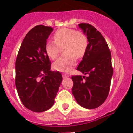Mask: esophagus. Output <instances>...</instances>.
<instances>
[{
	"instance_id": "1",
	"label": "esophagus",
	"mask_w": 133,
	"mask_h": 133,
	"mask_svg": "<svg viewBox=\"0 0 133 133\" xmlns=\"http://www.w3.org/2000/svg\"><path fill=\"white\" fill-rule=\"evenodd\" d=\"M62 77L63 78H67V77H69V75H66V74H62Z\"/></svg>"
}]
</instances>
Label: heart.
Here are the masks:
<instances>
[{"label":"heart","instance_id":"obj_1","mask_svg":"<svg viewBox=\"0 0 133 133\" xmlns=\"http://www.w3.org/2000/svg\"><path fill=\"white\" fill-rule=\"evenodd\" d=\"M54 41H49L45 45V52L50 58L57 57L60 48H63L65 55L55 62L53 67L56 70L68 73L76 65V58L84 55L88 46V39L85 34L72 28L58 29L53 35Z\"/></svg>","mask_w":133,"mask_h":133}]
</instances>
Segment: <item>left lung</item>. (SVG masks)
<instances>
[{
  "instance_id": "1",
  "label": "left lung",
  "mask_w": 133,
  "mask_h": 133,
  "mask_svg": "<svg viewBox=\"0 0 133 133\" xmlns=\"http://www.w3.org/2000/svg\"><path fill=\"white\" fill-rule=\"evenodd\" d=\"M78 26L88 44L77 70L87 76H72V93L78 105L94 109L101 106L109 95L113 75L111 53L105 38L95 27L87 23Z\"/></svg>"
}]
</instances>
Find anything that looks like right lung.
<instances>
[{
    "mask_svg": "<svg viewBox=\"0 0 133 133\" xmlns=\"http://www.w3.org/2000/svg\"><path fill=\"white\" fill-rule=\"evenodd\" d=\"M52 27L36 26L23 39L15 61V86L22 103L35 112L51 109L55 103L62 76L51 71L45 52Z\"/></svg>",
    "mask_w": 133,
    "mask_h": 133,
    "instance_id": "add662e5",
    "label": "right lung"
}]
</instances>
